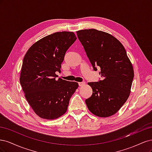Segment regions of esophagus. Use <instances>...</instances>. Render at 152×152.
I'll return each mask as SVG.
<instances>
[{"label": "esophagus", "mask_w": 152, "mask_h": 152, "mask_svg": "<svg viewBox=\"0 0 152 152\" xmlns=\"http://www.w3.org/2000/svg\"><path fill=\"white\" fill-rule=\"evenodd\" d=\"M79 86H80V87H81V86H84V85H85L86 84V83L85 82H79Z\"/></svg>", "instance_id": "34e87169"}]
</instances>
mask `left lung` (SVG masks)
<instances>
[{
  "label": "left lung",
  "instance_id": "obj_1",
  "mask_svg": "<svg viewBox=\"0 0 152 152\" xmlns=\"http://www.w3.org/2000/svg\"><path fill=\"white\" fill-rule=\"evenodd\" d=\"M93 69L100 68L102 80L89 82L93 94L86 99L89 111L99 117L115 114L130 95L134 70L126 49L118 39L96 29L77 31Z\"/></svg>",
  "mask_w": 152,
  "mask_h": 152
}]
</instances>
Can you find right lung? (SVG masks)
Instances as JSON below:
<instances>
[{
	"label": "right lung",
	"instance_id": "right-lung-1",
	"mask_svg": "<svg viewBox=\"0 0 152 152\" xmlns=\"http://www.w3.org/2000/svg\"><path fill=\"white\" fill-rule=\"evenodd\" d=\"M77 37L73 32H56L40 39L25 55L20 81L25 98L37 115L54 120L66 112L72 96L79 87L75 82L59 78L65 53Z\"/></svg>",
	"mask_w": 152,
	"mask_h": 152
}]
</instances>
